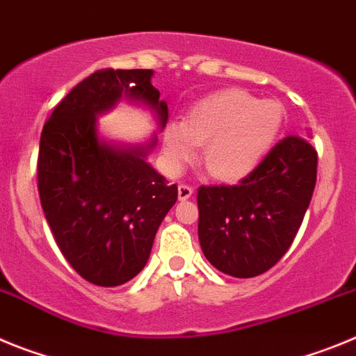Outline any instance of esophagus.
<instances>
[{
    "label": "esophagus",
    "mask_w": 356,
    "mask_h": 356,
    "mask_svg": "<svg viewBox=\"0 0 356 356\" xmlns=\"http://www.w3.org/2000/svg\"><path fill=\"white\" fill-rule=\"evenodd\" d=\"M193 187H191V185H185V184H180L178 185V197H180L181 201H185V200H188V197L193 196Z\"/></svg>",
    "instance_id": "obj_1"
}]
</instances>
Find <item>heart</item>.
Masks as SVG:
<instances>
[{
    "mask_svg": "<svg viewBox=\"0 0 356 356\" xmlns=\"http://www.w3.org/2000/svg\"><path fill=\"white\" fill-rule=\"evenodd\" d=\"M287 110L278 99H259L242 89H222L201 97L184 122H169L163 151L178 171L193 162L203 144L201 162L212 178L238 181L250 176L278 143Z\"/></svg>",
    "mask_w": 356,
    "mask_h": 356,
    "instance_id": "obj_1",
    "label": "heart"
}]
</instances>
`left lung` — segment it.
Masks as SVG:
<instances>
[{
	"instance_id": "left-lung-1",
	"label": "left lung",
	"mask_w": 356,
	"mask_h": 356,
	"mask_svg": "<svg viewBox=\"0 0 356 356\" xmlns=\"http://www.w3.org/2000/svg\"><path fill=\"white\" fill-rule=\"evenodd\" d=\"M317 180V151L289 135L237 185L197 188V235L203 254L221 273L253 278L291 248Z\"/></svg>"
}]
</instances>
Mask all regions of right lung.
<instances>
[{"label":"right lung","instance_id":"1","mask_svg":"<svg viewBox=\"0 0 356 356\" xmlns=\"http://www.w3.org/2000/svg\"><path fill=\"white\" fill-rule=\"evenodd\" d=\"M151 69H99L53 110L40 134V205L71 267L99 287L127 284L149 259L156 229L178 197L146 162V146L99 140L96 118L121 99L140 102L168 122V103L151 85Z\"/></svg>","mask_w":356,"mask_h":356}]
</instances>
